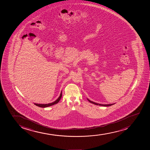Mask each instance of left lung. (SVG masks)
Listing matches in <instances>:
<instances>
[{"label":"left lung","mask_w":150,"mask_h":150,"mask_svg":"<svg viewBox=\"0 0 150 150\" xmlns=\"http://www.w3.org/2000/svg\"><path fill=\"white\" fill-rule=\"evenodd\" d=\"M87 100H88V101H89V102H90L91 103H93L94 105H100V106H110L115 104V103H112V104H108V105H102V104H100V103H95V102H92V101H91L90 100H89V99H88V98H87Z\"/></svg>","instance_id":"left-lung-1"}]
</instances>
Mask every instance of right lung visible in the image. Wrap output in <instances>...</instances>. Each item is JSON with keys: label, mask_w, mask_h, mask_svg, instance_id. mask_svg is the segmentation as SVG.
I'll use <instances>...</instances> for the list:
<instances>
[{"label": "right lung", "mask_w": 150, "mask_h": 150, "mask_svg": "<svg viewBox=\"0 0 150 150\" xmlns=\"http://www.w3.org/2000/svg\"><path fill=\"white\" fill-rule=\"evenodd\" d=\"M61 97H62V92H61V93L59 97H58V98L55 101L52 103H47V104H39V103H34V104L37 105V106H39V107H40V108H47L48 106H52L53 105H55L57 103H58V102H59L60 100L61 99Z\"/></svg>", "instance_id": "1"}]
</instances>
